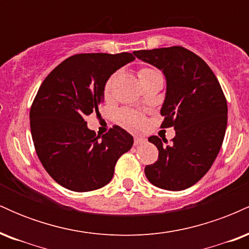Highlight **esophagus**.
Masks as SVG:
<instances>
[{"mask_svg": "<svg viewBox=\"0 0 249 249\" xmlns=\"http://www.w3.org/2000/svg\"><path fill=\"white\" fill-rule=\"evenodd\" d=\"M147 142V139L145 138V137H142V136H136L134 137V145H142V144H145V142Z\"/></svg>", "mask_w": 249, "mask_h": 249, "instance_id": "obj_1", "label": "esophagus"}]
</instances>
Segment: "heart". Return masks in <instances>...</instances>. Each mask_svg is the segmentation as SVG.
Returning a JSON list of instances; mask_svg holds the SVG:
<instances>
[{
  "instance_id": "heart-1",
  "label": "heart",
  "mask_w": 249,
  "mask_h": 249,
  "mask_svg": "<svg viewBox=\"0 0 249 249\" xmlns=\"http://www.w3.org/2000/svg\"><path fill=\"white\" fill-rule=\"evenodd\" d=\"M158 75H160V72H159V71L157 69H154V68H151V67L141 68V69H139V71H138L139 79H141L142 83L146 82L150 78H152V77L158 76ZM117 77H118V72L112 73V75L108 77L107 81L105 82V84H104V96L107 97H107L111 96L113 84H115ZM119 118H121L122 123L125 125V126H127L130 128H138V127L142 126V124L145 123L144 116H142V113L137 112V111L127 110V108H125V110L121 111V113H119Z\"/></svg>"
}]
</instances>
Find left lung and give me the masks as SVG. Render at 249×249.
<instances>
[{
	"label": "left lung",
	"mask_w": 249,
	"mask_h": 249,
	"mask_svg": "<svg viewBox=\"0 0 249 249\" xmlns=\"http://www.w3.org/2000/svg\"><path fill=\"white\" fill-rule=\"evenodd\" d=\"M134 55L166 77L160 127L176 130L170 144L158 136L148 138L159 154L154 164L146 165L145 176L162 190H185L208 172L221 148L227 126L224 91L207 63L186 48L138 50Z\"/></svg>",
	"instance_id": "1"
}]
</instances>
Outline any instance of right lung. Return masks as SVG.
<instances>
[{"label":"right lung","mask_w":249,"mask_h":249,"mask_svg":"<svg viewBox=\"0 0 249 249\" xmlns=\"http://www.w3.org/2000/svg\"><path fill=\"white\" fill-rule=\"evenodd\" d=\"M134 58L131 53H77L39 87L30 108L31 136L43 167L61 186L75 192L105 186L118 159L132 147V136L122 127L97 136L85 117L99 115L105 82Z\"/></svg>","instance_id":"1"}]
</instances>
